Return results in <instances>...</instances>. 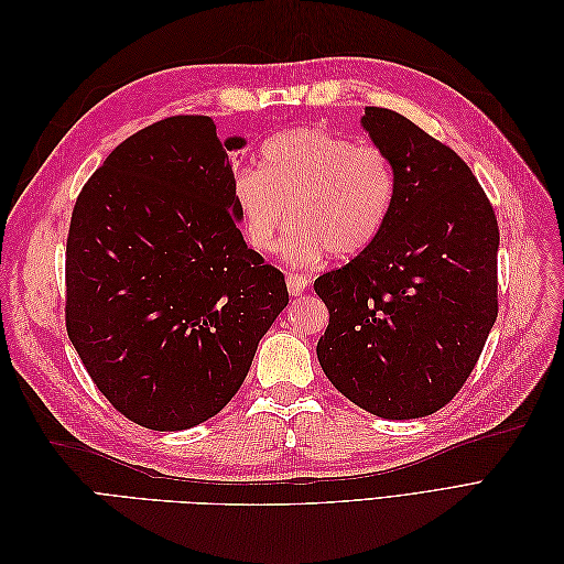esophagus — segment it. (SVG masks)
I'll list each match as a JSON object with an SVG mask.
<instances>
[{"mask_svg": "<svg viewBox=\"0 0 564 564\" xmlns=\"http://www.w3.org/2000/svg\"><path fill=\"white\" fill-rule=\"evenodd\" d=\"M308 286H311V280L305 275H289L286 278V289L292 296H301Z\"/></svg>", "mask_w": 564, "mask_h": 564, "instance_id": "1", "label": "esophagus"}]
</instances>
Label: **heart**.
Masks as SVG:
<instances>
[{
	"label": "heart",
	"instance_id": "b5f03b06",
	"mask_svg": "<svg viewBox=\"0 0 564 564\" xmlns=\"http://www.w3.org/2000/svg\"><path fill=\"white\" fill-rule=\"evenodd\" d=\"M398 195L390 155L327 127H296L261 148L259 169L232 178V204L251 249L270 253L294 220L284 256L315 265L324 256L352 259L379 240Z\"/></svg>",
	"mask_w": 564,
	"mask_h": 564
}]
</instances>
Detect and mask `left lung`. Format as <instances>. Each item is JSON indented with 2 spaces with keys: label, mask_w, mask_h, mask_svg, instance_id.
<instances>
[{
  "label": "left lung",
  "mask_w": 564,
  "mask_h": 564,
  "mask_svg": "<svg viewBox=\"0 0 564 564\" xmlns=\"http://www.w3.org/2000/svg\"><path fill=\"white\" fill-rule=\"evenodd\" d=\"M398 174L379 240L315 280L329 308L317 360L365 412L404 421L445 406L497 322L499 226L468 164L406 117L360 119Z\"/></svg>",
  "instance_id": "8db88e82"
}]
</instances>
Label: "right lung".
<instances>
[{
  "label": "right lung",
  "mask_w": 564,
  "mask_h": 564,
  "mask_svg": "<svg viewBox=\"0 0 564 564\" xmlns=\"http://www.w3.org/2000/svg\"><path fill=\"white\" fill-rule=\"evenodd\" d=\"M242 135L178 115L119 143L82 187L65 249V324L110 404L150 431L224 409L286 308L232 204Z\"/></svg>",
  "instance_id": "right-lung-1"
}]
</instances>
